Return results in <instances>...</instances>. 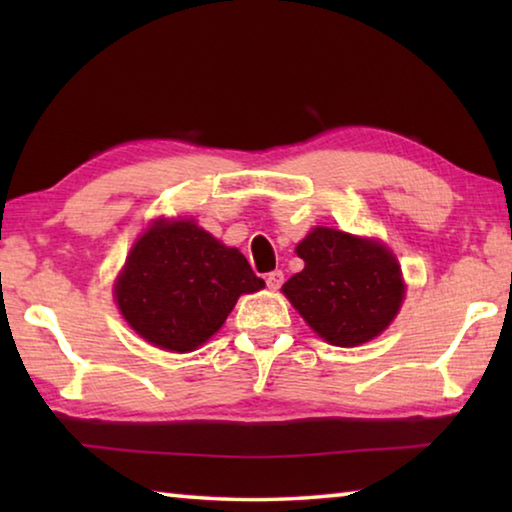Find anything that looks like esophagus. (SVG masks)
I'll use <instances>...</instances> for the list:
<instances>
[{"mask_svg":"<svg viewBox=\"0 0 512 512\" xmlns=\"http://www.w3.org/2000/svg\"><path fill=\"white\" fill-rule=\"evenodd\" d=\"M282 282H284V273L282 271H271V273H266V284H268V289H280L282 287Z\"/></svg>","mask_w":512,"mask_h":512,"instance_id":"esophagus-1","label":"esophagus"}]
</instances>
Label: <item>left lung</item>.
<instances>
[{
    "label": "left lung",
    "mask_w": 512,
    "mask_h": 512,
    "mask_svg": "<svg viewBox=\"0 0 512 512\" xmlns=\"http://www.w3.org/2000/svg\"><path fill=\"white\" fill-rule=\"evenodd\" d=\"M296 253L305 268L282 291L320 339L352 348L375 339L395 318L404 282L391 250L348 232L316 228Z\"/></svg>",
    "instance_id": "1"
}]
</instances>
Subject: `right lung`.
Wrapping results in <instances>:
<instances>
[{"label": "right lung", "mask_w": 512, "mask_h": 512, "mask_svg": "<svg viewBox=\"0 0 512 512\" xmlns=\"http://www.w3.org/2000/svg\"><path fill=\"white\" fill-rule=\"evenodd\" d=\"M264 287L237 248L194 221H158L137 239L115 298L137 334L169 352H192L223 325L241 293Z\"/></svg>", "instance_id": "obj_1"}]
</instances>
